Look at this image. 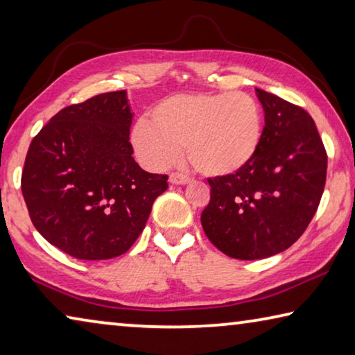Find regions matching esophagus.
Segmentation results:
<instances>
[{
    "label": "esophagus",
    "mask_w": 355,
    "mask_h": 355,
    "mask_svg": "<svg viewBox=\"0 0 355 355\" xmlns=\"http://www.w3.org/2000/svg\"><path fill=\"white\" fill-rule=\"evenodd\" d=\"M168 182H171L172 184H187V183H189V178L187 175H183V173L172 172L171 175H168Z\"/></svg>",
    "instance_id": "esophagus-1"
}]
</instances>
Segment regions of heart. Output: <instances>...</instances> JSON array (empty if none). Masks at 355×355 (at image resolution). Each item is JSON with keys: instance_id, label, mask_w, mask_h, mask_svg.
<instances>
[{"instance_id": "b5f03b06", "label": "heart", "mask_w": 355, "mask_h": 355, "mask_svg": "<svg viewBox=\"0 0 355 355\" xmlns=\"http://www.w3.org/2000/svg\"><path fill=\"white\" fill-rule=\"evenodd\" d=\"M262 136V114L243 92L182 93L151 107L131 140L136 155L150 168H164L180 155L207 177H226L252 159Z\"/></svg>"}]
</instances>
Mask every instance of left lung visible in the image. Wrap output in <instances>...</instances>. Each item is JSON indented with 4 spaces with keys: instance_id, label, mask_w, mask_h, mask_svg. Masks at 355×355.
<instances>
[{
    "instance_id": "8db88e82",
    "label": "left lung",
    "mask_w": 355,
    "mask_h": 355,
    "mask_svg": "<svg viewBox=\"0 0 355 355\" xmlns=\"http://www.w3.org/2000/svg\"><path fill=\"white\" fill-rule=\"evenodd\" d=\"M266 126L252 159L239 172L208 178L210 202L200 216L219 251L254 261L294 245L316 213L327 153L311 115L256 88Z\"/></svg>"
}]
</instances>
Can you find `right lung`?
<instances>
[{
    "mask_svg": "<svg viewBox=\"0 0 355 355\" xmlns=\"http://www.w3.org/2000/svg\"><path fill=\"white\" fill-rule=\"evenodd\" d=\"M125 89L67 105L31 140L21 194L37 232L82 261L126 252L142 234L167 175L134 161Z\"/></svg>",
    "mask_w": 355,
    "mask_h": 355,
    "instance_id": "1",
    "label": "right lung"
}]
</instances>
